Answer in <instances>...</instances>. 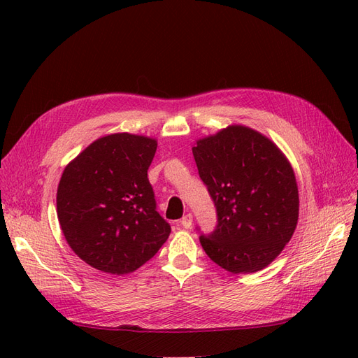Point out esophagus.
I'll return each instance as SVG.
<instances>
[{
  "instance_id": "1",
  "label": "esophagus",
  "mask_w": 358,
  "mask_h": 358,
  "mask_svg": "<svg viewBox=\"0 0 358 358\" xmlns=\"http://www.w3.org/2000/svg\"><path fill=\"white\" fill-rule=\"evenodd\" d=\"M180 225L183 227V229H191L192 225V215L191 213H187L183 218L180 220Z\"/></svg>"
}]
</instances>
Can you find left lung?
Instances as JSON below:
<instances>
[{
	"label": "left lung",
	"mask_w": 358,
	"mask_h": 358,
	"mask_svg": "<svg viewBox=\"0 0 358 358\" xmlns=\"http://www.w3.org/2000/svg\"><path fill=\"white\" fill-rule=\"evenodd\" d=\"M192 155L218 213L216 230L200 237L204 252L231 273L263 270L282 252L299 221L288 158L268 137L239 124L196 140Z\"/></svg>",
	"instance_id": "8db88e82"
}]
</instances>
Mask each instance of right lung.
I'll list each match as a JSON object with an SVG mask.
<instances>
[{"label": "right lung", "instance_id": "add662e5", "mask_svg": "<svg viewBox=\"0 0 358 358\" xmlns=\"http://www.w3.org/2000/svg\"><path fill=\"white\" fill-rule=\"evenodd\" d=\"M157 138L115 133L86 146L62 171L57 213L64 237L86 264L112 275L143 266L170 225L155 210L148 169Z\"/></svg>", "mask_w": 358, "mask_h": 358}]
</instances>
